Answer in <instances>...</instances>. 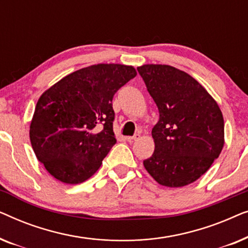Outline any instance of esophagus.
Instances as JSON below:
<instances>
[{
  "label": "esophagus",
  "instance_id": "obj_1",
  "mask_svg": "<svg viewBox=\"0 0 248 248\" xmlns=\"http://www.w3.org/2000/svg\"><path fill=\"white\" fill-rule=\"evenodd\" d=\"M139 138H140V135L135 134V135H133V137H127L126 140H127V142H134V141L139 140Z\"/></svg>",
  "mask_w": 248,
  "mask_h": 248
}]
</instances>
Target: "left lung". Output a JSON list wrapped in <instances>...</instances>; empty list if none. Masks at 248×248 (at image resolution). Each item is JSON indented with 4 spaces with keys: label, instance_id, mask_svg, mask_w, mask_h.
Listing matches in <instances>:
<instances>
[{
    "label": "left lung",
    "instance_id": "left-lung-1",
    "mask_svg": "<svg viewBox=\"0 0 248 248\" xmlns=\"http://www.w3.org/2000/svg\"><path fill=\"white\" fill-rule=\"evenodd\" d=\"M159 110L152 128L155 151L143 160L155 182L182 187L199 179L225 144L221 110L205 88L184 71L165 64L138 67Z\"/></svg>",
    "mask_w": 248,
    "mask_h": 248
}]
</instances>
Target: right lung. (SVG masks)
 I'll list each match as a JSON object with an SVG mask.
<instances>
[{
    "label": "right lung",
    "instance_id": "right-lung-1",
    "mask_svg": "<svg viewBox=\"0 0 248 248\" xmlns=\"http://www.w3.org/2000/svg\"><path fill=\"white\" fill-rule=\"evenodd\" d=\"M137 76L133 66L96 64L64 77L37 101L29 137L46 170L65 184L90 178L116 143V91Z\"/></svg>",
    "mask_w": 248,
    "mask_h": 248
}]
</instances>
